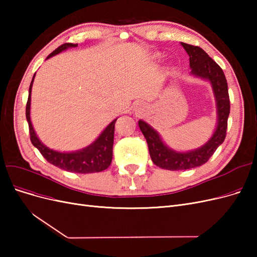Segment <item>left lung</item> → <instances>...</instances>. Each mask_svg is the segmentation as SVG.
Wrapping results in <instances>:
<instances>
[{
  "label": "left lung",
  "instance_id": "obj_1",
  "mask_svg": "<svg viewBox=\"0 0 257 257\" xmlns=\"http://www.w3.org/2000/svg\"><path fill=\"white\" fill-rule=\"evenodd\" d=\"M181 45L190 56L191 73L208 79L212 83L217 105V126L213 136L205 146L197 150L180 153L168 149L163 144L157 131L148 125L146 122L139 121L138 125L149 147L152 162L157 166L167 170L190 169L201 166L208 162L226 137L227 120L230 111L228 87L223 69L198 46L185 43H181Z\"/></svg>",
  "mask_w": 257,
  "mask_h": 257
}]
</instances>
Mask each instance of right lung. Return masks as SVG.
I'll use <instances>...</instances> for the list:
<instances>
[{
	"label": "right lung",
	"instance_id": "right-lung-1",
	"mask_svg": "<svg viewBox=\"0 0 257 257\" xmlns=\"http://www.w3.org/2000/svg\"><path fill=\"white\" fill-rule=\"evenodd\" d=\"M76 46H78V44L65 43L63 45H61L60 47H58L56 50L52 51L49 54L47 59L68 47H76ZM34 76L30 84L29 97H28L27 107H26V116H27V121L29 123L31 143L33 144L34 147L37 148L38 151L41 152V154L50 163V164L57 166L61 169L67 170V172L78 173V174H91V173H99L102 172V170H105L109 167L112 161L113 134H114V124L116 120L112 121L109 125L104 130L103 133L99 135V137L94 143L85 148V149L78 152H72V153L57 152L49 149V148L44 146L40 142V139L37 138L35 134L32 123H31V119H30L31 90H32Z\"/></svg>",
	"mask_w": 257,
	"mask_h": 257
}]
</instances>
